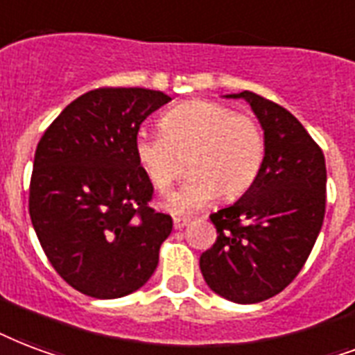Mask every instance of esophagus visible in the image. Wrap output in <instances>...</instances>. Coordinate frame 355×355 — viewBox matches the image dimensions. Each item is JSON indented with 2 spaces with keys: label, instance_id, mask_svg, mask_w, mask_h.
Listing matches in <instances>:
<instances>
[{
  "label": "esophagus",
  "instance_id": "1",
  "mask_svg": "<svg viewBox=\"0 0 355 355\" xmlns=\"http://www.w3.org/2000/svg\"><path fill=\"white\" fill-rule=\"evenodd\" d=\"M188 223H189L188 218H180V216H177V218H173V227H175L177 231L184 229V227L188 225Z\"/></svg>",
  "mask_w": 355,
  "mask_h": 355
}]
</instances>
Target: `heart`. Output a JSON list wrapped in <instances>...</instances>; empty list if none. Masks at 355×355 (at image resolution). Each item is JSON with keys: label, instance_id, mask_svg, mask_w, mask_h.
<instances>
[{"label": "heart", "instance_id": "heart-1", "mask_svg": "<svg viewBox=\"0 0 355 355\" xmlns=\"http://www.w3.org/2000/svg\"><path fill=\"white\" fill-rule=\"evenodd\" d=\"M137 164L154 188L166 191L188 158L191 177L166 197L173 214H191L216 197L234 199L255 182L264 159V134L257 119L210 100H191L162 117V130L137 132Z\"/></svg>", "mask_w": 355, "mask_h": 355}]
</instances>
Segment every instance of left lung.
Instances as JSON below:
<instances>
[{"mask_svg":"<svg viewBox=\"0 0 355 355\" xmlns=\"http://www.w3.org/2000/svg\"><path fill=\"white\" fill-rule=\"evenodd\" d=\"M243 98L264 130V159L236 202L210 216L218 238L201 255L202 277L234 304H259L300 274L326 214V159L291 112L251 91Z\"/></svg>","mask_w":355,"mask_h":355,"instance_id":"obj_1","label":"left lung"}]
</instances>
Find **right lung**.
Instances as JSON below:
<instances>
[{"label":"right lung","instance_id":"obj_1","mask_svg":"<svg viewBox=\"0 0 355 355\" xmlns=\"http://www.w3.org/2000/svg\"><path fill=\"white\" fill-rule=\"evenodd\" d=\"M169 100L153 89H94L70 102L37 145L31 223L51 266L81 294L123 297L158 266L173 220L148 207L153 184L134 139Z\"/></svg>","mask_w":355,"mask_h":355}]
</instances>
